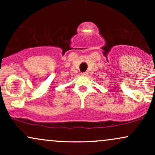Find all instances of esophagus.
<instances>
[{
    "label": "esophagus",
    "mask_w": 155,
    "mask_h": 155,
    "mask_svg": "<svg viewBox=\"0 0 155 155\" xmlns=\"http://www.w3.org/2000/svg\"><path fill=\"white\" fill-rule=\"evenodd\" d=\"M88 74H89V73H88L87 71L81 73V76H88Z\"/></svg>",
    "instance_id": "34e87169"
}]
</instances>
